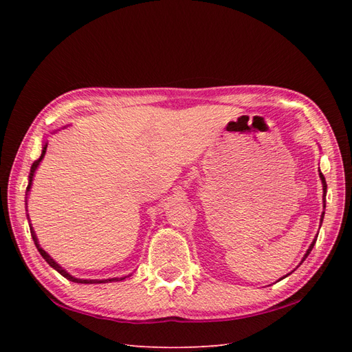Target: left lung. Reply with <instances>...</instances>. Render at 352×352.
Masks as SVG:
<instances>
[{
	"mask_svg": "<svg viewBox=\"0 0 352 352\" xmlns=\"http://www.w3.org/2000/svg\"><path fill=\"white\" fill-rule=\"evenodd\" d=\"M318 176H320V180H322V185H323V212H322V217H320V226H322V223H323V217H324V208H326V192H327V185H326V179H324V176H323V173L320 172V168H318ZM316 241H317V236L313 239V242H311V245L310 247H308V250H307V252L304 254V257H302V260H301V263H300V265L302 264V261L308 257V254L311 252V250H313V247H314V243H316ZM292 273V272H291ZM291 273H287L286 276H289ZM286 276H283V278H280L279 280H282V279H285Z\"/></svg>",
	"mask_w": 352,
	"mask_h": 352,
	"instance_id": "1",
	"label": "left lung"
}]
</instances>
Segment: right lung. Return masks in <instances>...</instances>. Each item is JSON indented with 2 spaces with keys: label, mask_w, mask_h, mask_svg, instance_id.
I'll list each match as a JSON object with an SVG mask.
<instances>
[{
  "label": "right lung",
  "mask_w": 352,
  "mask_h": 352,
  "mask_svg": "<svg viewBox=\"0 0 352 352\" xmlns=\"http://www.w3.org/2000/svg\"><path fill=\"white\" fill-rule=\"evenodd\" d=\"M47 146H48V142L45 141L44 142V146H42V153H41V157L36 160V162H34V164H32V167H30V173H29V184H28V188H26V197H25V202H26V207H28V197H29V190H30V188H32V180H34V176H35V172H36V168H38V166L41 164V162H42V158L45 157V153H47ZM26 211H28V208H26ZM28 216V219H29V214H26ZM29 228H30V235H32V239H34V242H35V245H36V248H38V251H39V254L42 255V258H44L52 269L54 270H57L61 276H65L66 279H69V280H72V282H74V283H109V282H119V280H124L126 278H129V276H124V278H111V279H78V278H74V276H72L70 273H67L65 269L61 267V265L56 261V260H52V257L51 255L44 250V248H41V245H39V242H38V238H36V233H35V230H34V228H32V225H30V220H29Z\"/></svg>",
  "instance_id": "obj_1"
}]
</instances>
